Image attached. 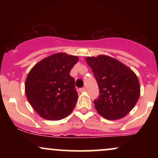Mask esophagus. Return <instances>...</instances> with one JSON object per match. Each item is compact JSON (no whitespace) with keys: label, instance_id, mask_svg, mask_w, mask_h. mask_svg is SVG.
Masks as SVG:
<instances>
[{"label":"esophagus","instance_id":"34e87169","mask_svg":"<svg viewBox=\"0 0 158 158\" xmlns=\"http://www.w3.org/2000/svg\"><path fill=\"white\" fill-rule=\"evenodd\" d=\"M85 90H86V88H85V87H84V88H81V89H80V91H81V92H85Z\"/></svg>","mask_w":158,"mask_h":158}]
</instances>
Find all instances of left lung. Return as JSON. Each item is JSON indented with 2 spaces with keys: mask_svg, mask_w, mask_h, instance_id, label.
<instances>
[{
  "mask_svg": "<svg viewBox=\"0 0 158 158\" xmlns=\"http://www.w3.org/2000/svg\"><path fill=\"white\" fill-rule=\"evenodd\" d=\"M91 68L99 89L94 101L96 110L110 120L126 117L135 106L140 94L135 72L123 63L106 55L85 58Z\"/></svg>",
  "mask_w": 158,
  "mask_h": 158,
  "instance_id": "8db88e82",
  "label": "left lung"
}]
</instances>
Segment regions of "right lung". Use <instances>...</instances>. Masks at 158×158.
I'll return each mask as SVG.
<instances>
[{"label":"right lung","instance_id":"1","mask_svg":"<svg viewBox=\"0 0 158 158\" xmlns=\"http://www.w3.org/2000/svg\"><path fill=\"white\" fill-rule=\"evenodd\" d=\"M79 57L57 52L32 68L25 81V94L33 109L48 120L64 119L76 106L78 94L70 70Z\"/></svg>","mask_w":158,"mask_h":158}]
</instances>
